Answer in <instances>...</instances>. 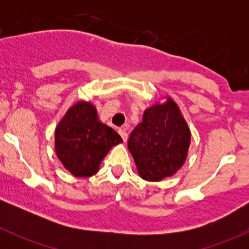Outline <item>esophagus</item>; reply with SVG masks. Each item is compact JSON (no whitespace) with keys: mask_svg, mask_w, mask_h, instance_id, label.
Listing matches in <instances>:
<instances>
[{"mask_svg":"<svg viewBox=\"0 0 249 249\" xmlns=\"http://www.w3.org/2000/svg\"><path fill=\"white\" fill-rule=\"evenodd\" d=\"M119 135H120V136H122L123 141H124V142H126L127 136H129V135H127V132H126V130H125V129H120L119 130Z\"/></svg>","mask_w":249,"mask_h":249,"instance_id":"34e87169","label":"esophagus"}]
</instances>
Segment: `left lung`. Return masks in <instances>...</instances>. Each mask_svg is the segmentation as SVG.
Here are the masks:
<instances>
[{
    "label": "left lung",
    "mask_w": 249,
    "mask_h": 249,
    "mask_svg": "<svg viewBox=\"0 0 249 249\" xmlns=\"http://www.w3.org/2000/svg\"><path fill=\"white\" fill-rule=\"evenodd\" d=\"M190 137L187 122L171 97L145 109L142 123L127 141L139 175L149 182L175 175L187 159Z\"/></svg>",
    "instance_id": "1"
}]
</instances>
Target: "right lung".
I'll list each match as a JSON object with an SVG mask.
<instances>
[{
  "label": "right lung",
  "mask_w": 249,
  "mask_h": 249,
  "mask_svg": "<svg viewBox=\"0 0 249 249\" xmlns=\"http://www.w3.org/2000/svg\"><path fill=\"white\" fill-rule=\"evenodd\" d=\"M123 140L112 127L101 123L90 102L79 101L66 112L55 129L57 158L76 177H90L109 149Z\"/></svg>",
  "instance_id": "1"
}]
</instances>
